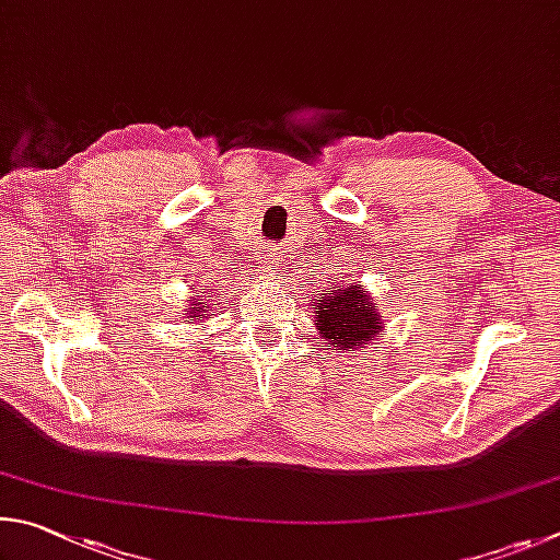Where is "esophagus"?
I'll list each match as a JSON object with an SVG mask.
<instances>
[{"instance_id":"obj_1","label":"esophagus","mask_w":560,"mask_h":560,"mask_svg":"<svg viewBox=\"0 0 560 560\" xmlns=\"http://www.w3.org/2000/svg\"><path fill=\"white\" fill-rule=\"evenodd\" d=\"M268 270H270V272H275V270H278V265H275V262H272V258H268Z\"/></svg>"}]
</instances>
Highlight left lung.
<instances>
[{"label": "left lung", "mask_w": 560, "mask_h": 560, "mask_svg": "<svg viewBox=\"0 0 560 560\" xmlns=\"http://www.w3.org/2000/svg\"><path fill=\"white\" fill-rule=\"evenodd\" d=\"M312 310H315L312 319H315L319 339L339 357L357 354L366 347L378 349L374 345L384 331V317L374 295L359 280L329 278L327 285L317 290Z\"/></svg>", "instance_id": "left-lung-1"}]
</instances>
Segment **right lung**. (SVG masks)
Listing matches in <instances>:
<instances>
[{
    "label": "right lung",
    "mask_w": 560,
    "mask_h": 560,
    "mask_svg": "<svg viewBox=\"0 0 560 560\" xmlns=\"http://www.w3.org/2000/svg\"><path fill=\"white\" fill-rule=\"evenodd\" d=\"M209 302H199V295L194 298V302H189V307H186L184 312H186V317H184V322H189L191 319V325H196V322H201L203 317L209 319Z\"/></svg>",
    "instance_id": "obj_1"
}]
</instances>
